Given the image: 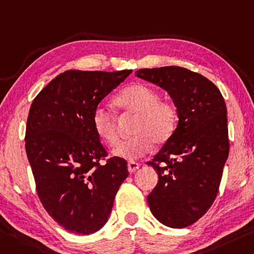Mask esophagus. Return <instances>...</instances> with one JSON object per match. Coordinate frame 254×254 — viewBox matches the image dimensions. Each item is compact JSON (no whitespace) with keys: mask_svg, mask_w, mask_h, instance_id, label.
<instances>
[{"mask_svg":"<svg viewBox=\"0 0 254 254\" xmlns=\"http://www.w3.org/2000/svg\"><path fill=\"white\" fill-rule=\"evenodd\" d=\"M140 167V164L136 162H128L127 163V170L130 173H134Z\"/></svg>","mask_w":254,"mask_h":254,"instance_id":"34e87169","label":"esophagus"}]
</instances>
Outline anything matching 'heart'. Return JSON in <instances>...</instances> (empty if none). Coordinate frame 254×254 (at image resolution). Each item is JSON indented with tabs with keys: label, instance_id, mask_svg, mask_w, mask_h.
Returning <instances> with one entry per match:
<instances>
[{
	"label": "heart",
	"instance_id": "b5f03b06",
	"mask_svg": "<svg viewBox=\"0 0 254 254\" xmlns=\"http://www.w3.org/2000/svg\"><path fill=\"white\" fill-rule=\"evenodd\" d=\"M115 105L127 114L135 115L131 133L134 134L113 149V155L133 160L150 150L152 144L162 146L175 133L179 108L171 99L159 98V92L146 83H132L120 92ZM92 127L100 140L108 146L118 142L115 116L103 106L95 108Z\"/></svg>",
	"mask_w": 254,
	"mask_h": 254
}]
</instances>
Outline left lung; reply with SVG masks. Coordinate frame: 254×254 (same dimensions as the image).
<instances>
[{"label": "left lung", "instance_id": "obj_1", "mask_svg": "<svg viewBox=\"0 0 254 254\" xmlns=\"http://www.w3.org/2000/svg\"><path fill=\"white\" fill-rule=\"evenodd\" d=\"M135 76L164 88L179 108L175 133L150 165L158 183L148 195L160 223L184 228L212 206L229 152L227 110L210 80L180 66L140 69Z\"/></svg>", "mask_w": 254, "mask_h": 254}]
</instances>
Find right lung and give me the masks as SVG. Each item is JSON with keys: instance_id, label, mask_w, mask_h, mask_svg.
Here are the masks:
<instances>
[{"instance_id": "right-lung-1", "label": "right lung", "mask_w": 254, "mask_h": 254, "mask_svg": "<svg viewBox=\"0 0 254 254\" xmlns=\"http://www.w3.org/2000/svg\"><path fill=\"white\" fill-rule=\"evenodd\" d=\"M131 72L65 71L30 106L25 141L36 191L48 215L75 234L89 235L104 226L128 175L126 159L107 158L92 114Z\"/></svg>"}]
</instances>
